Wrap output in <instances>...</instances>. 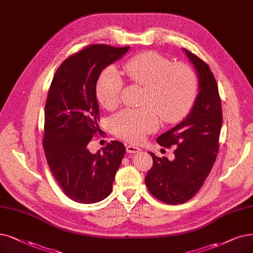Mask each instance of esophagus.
<instances>
[{"mask_svg": "<svg viewBox=\"0 0 253 253\" xmlns=\"http://www.w3.org/2000/svg\"><path fill=\"white\" fill-rule=\"evenodd\" d=\"M126 151L128 154H137L140 151V148L135 146V145H127L126 146Z\"/></svg>", "mask_w": 253, "mask_h": 253, "instance_id": "1", "label": "esophagus"}]
</instances>
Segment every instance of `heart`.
<instances>
[{
    "instance_id": "obj_1",
    "label": "heart",
    "mask_w": 253,
    "mask_h": 253,
    "mask_svg": "<svg viewBox=\"0 0 253 253\" xmlns=\"http://www.w3.org/2000/svg\"><path fill=\"white\" fill-rule=\"evenodd\" d=\"M124 74L130 83L143 86L142 104L146 107L126 109L111 121L116 137L139 142L159 126V115L168 124L186 118L198 94V81L188 65L172 63L164 55L147 50L133 56L124 64ZM124 80L118 70L109 66L96 81V96L106 109L115 108L121 95Z\"/></svg>"
}]
</instances>
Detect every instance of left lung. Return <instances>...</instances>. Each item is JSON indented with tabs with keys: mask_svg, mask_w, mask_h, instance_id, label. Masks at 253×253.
<instances>
[{
	"mask_svg": "<svg viewBox=\"0 0 253 253\" xmlns=\"http://www.w3.org/2000/svg\"><path fill=\"white\" fill-rule=\"evenodd\" d=\"M184 50L196 68L199 93L187 118L157 139L166 148L176 145L174 160L150 153L154 164L145 176L150 194L167 205L184 204L203 187L219 151L223 118L213 73L204 60L188 49Z\"/></svg>",
	"mask_w": 253,
	"mask_h": 253,
	"instance_id": "left-lung-1",
	"label": "left lung"
}]
</instances>
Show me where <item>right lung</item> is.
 Wrapping results in <instances>:
<instances>
[{
    "label": "right lung",
    "mask_w": 253,
    "mask_h": 253,
    "mask_svg": "<svg viewBox=\"0 0 253 253\" xmlns=\"http://www.w3.org/2000/svg\"><path fill=\"white\" fill-rule=\"evenodd\" d=\"M128 49L90 44L64 60L48 89L42 139L46 162L64 194L80 204H95L111 194L126 154L116 140L96 154L87 145L100 134L96 81Z\"/></svg>",
    "instance_id": "add662e5"
}]
</instances>
